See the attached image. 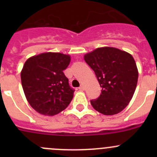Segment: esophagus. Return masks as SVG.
I'll return each instance as SVG.
<instances>
[{
    "label": "esophagus",
    "instance_id": "esophagus-1",
    "mask_svg": "<svg viewBox=\"0 0 157 157\" xmlns=\"http://www.w3.org/2000/svg\"><path fill=\"white\" fill-rule=\"evenodd\" d=\"M79 90H85L84 86H83V85H81V86H80V87H79Z\"/></svg>",
    "mask_w": 157,
    "mask_h": 157
}]
</instances>
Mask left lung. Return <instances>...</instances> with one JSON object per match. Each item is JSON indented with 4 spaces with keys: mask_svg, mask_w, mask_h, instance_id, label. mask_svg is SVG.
I'll return each instance as SVG.
<instances>
[{
    "mask_svg": "<svg viewBox=\"0 0 157 157\" xmlns=\"http://www.w3.org/2000/svg\"><path fill=\"white\" fill-rule=\"evenodd\" d=\"M94 71L102 93L90 101L92 106L105 115L119 113L134 96L138 70L131 54L113 47H101L84 55Z\"/></svg>",
    "mask_w": 157,
    "mask_h": 157,
    "instance_id": "8db88e82",
    "label": "left lung"
}]
</instances>
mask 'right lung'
I'll return each mask as SVG.
<instances>
[{
	"mask_svg": "<svg viewBox=\"0 0 157 157\" xmlns=\"http://www.w3.org/2000/svg\"><path fill=\"white\" fill-rule=\"evenodd\" d=\"M71 56L59 52H45L30 57L21 71V83L32 108L44 115L53 116L71 102L74 90L63 71Z\"/></svg>",
	"mask_w": 157,
	"mask_h": 157,
	"instance_id": "1",
	"label": "right lung"
}]
</instances>
